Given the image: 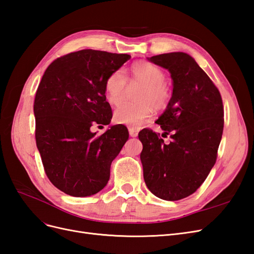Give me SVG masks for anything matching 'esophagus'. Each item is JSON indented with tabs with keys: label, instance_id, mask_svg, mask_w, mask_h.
Instances as JSON below:
<instances>
[{
	"label": "esophagus",
	"instance_id": "1",
	"mask_svg": "<svg viewBox=\"0 0 254 254\" xmlns=\"http://www.w3.org/2000/svg\"><path fill=\"white\" fill-rule=\"evenodd\" d=\"M128 131H129V135L131 136V137L137 136V130H135L134 128H129Z\"/></svg>",
	"mask_w": 254,
	"mask_h": 254
}]
</instances>
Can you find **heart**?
Listing matches in <instances>:
<instances>
[{
    "mask_svg": "<svg viewBox=\"0 0 254 254\" xmlns=\"http://www.w3.org/2000/svg\"><path fill=\"white\" fill-rule=\"evenodd\" d=\"M130 79L140 81L143 87L137 93L139 102L121 103L113 112L117 124L139 127L148 120L156 109H164L170 102V90L164 83L165 73L161 67L149 63H135L129 68ZM127 78L124 72L111 73L105 81V94L110 104L121 102L124 95Z\"/></svg>",
    "mask_w": 254,
    "mask_h": 254,
    "instance_id": "obj_1",
    "label": "heart"
}]
</instances>
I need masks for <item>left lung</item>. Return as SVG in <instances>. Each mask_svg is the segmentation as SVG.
<instances>
[{"instance_id":"1","label":"left lung","mask_w":254,"mask_h":254,"mask_svg":"<svg viewBox=\"0 0 254 254\" xmlns=\"http://www.w3.org/2000/svg\"><path fill=\"white\" fill-rule=\"evenodd\" d=\"M165 68L173 80L166 109L156 121L159 134L143 129L141 161L146 187L168 201L186 198L201 186L216 162L224 130V107L218 89L195 59L183 52L147 58Z\"/></svg>"}]
</instances>
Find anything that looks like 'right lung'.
Returning <instances> with one entry per match:
<instances>
[{
	"label": "right lung",
	"mask_w": 254,
	"mask_h": 254,
	"mask_svg": "<svg viewBox=\"0 0 254 254\" xmlns=\"http://www.w3.org/2000/svg\"><path fill=\"white\" fill-rule=\"evenodd\" d=\"M130 58L81 50L53 61L42 76L34 103L37 148L48 178L67 195L87 197L102 190L112 161L128 140L127 128L120 124L99 136L91 128L110 124L105 81Z\"/></svg>",
	"instance_id": "right-lung-1"
}]
</instances>
